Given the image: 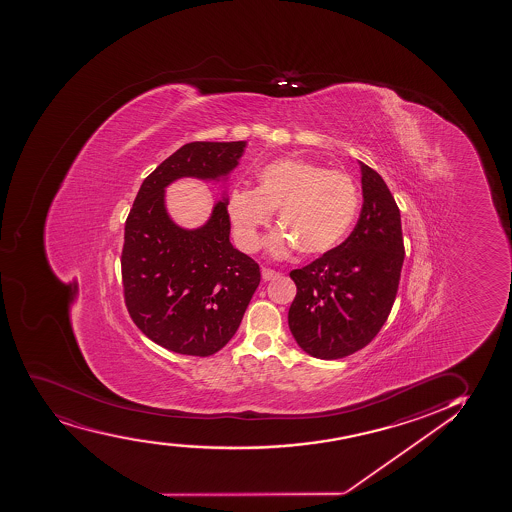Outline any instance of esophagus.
I'll use <instances>...</instances> for the list:
<instances>
[{"label":"esophagus","mask_w":512,"mask_h":512,"mask_svg":"<svg viewBox=\"0 0 512 512\" xmlns=\"http://www.w3.org/2000/svg\"><path fill=\"white\" fill-rule=\"evenodd\" d=\"M278 273L275 270H271V268H263L261 270V278L265 280V282H270V280H273V278H277Z\"/></svg>","instance_id":"34e87169"}]
</instances>
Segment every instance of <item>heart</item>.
I'll return each instance as SVG.
<instances>
[{"label":"heart","mask_w":512,"mask_h":512,"mask_svg":"<svg viewBox=\"0 0 512 512\" xmlns=\"http://www.w3.org/2000/svg\"><path fill=\"white\" fill-rule=\"evenodd\" d=\"M359 205V189L348 174L297 159L265 165L258 188H234L227 196L235 241L247 253L261 246V229L278 210L282 227L270 239L277 256L294 247L304 256L328 253L348 234Z\"/></svg>","instance_id":"heart-1"}]
</instances>
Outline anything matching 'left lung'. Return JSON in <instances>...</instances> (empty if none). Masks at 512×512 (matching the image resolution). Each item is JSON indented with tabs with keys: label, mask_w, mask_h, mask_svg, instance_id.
<instances>
[{
	"label": "left lung",
	"mask_w": 512,
	"mask_h": 512,
	"mask_svg": "<svg viewBox=\"0 0 512 512\" xmlns=\"http://www.w3.org/2000/svg\"><path fill=\"white\" fill-rule=\"evenodd\" d=\"M364 205L352 234L290 271L295 341L311 357L343 359L367 347L388 319L405 259L400 208L379 174L360 162Z\"/></svg>",
	"instance_id": "8db88e82"
}]
</instances>
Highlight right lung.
Returning a JSON list of instances; mask_svg holds the SVG:
<instances>
[{"mask_svg": "<svg viewBox=\"0 0 512 512\" xmlns=\"http://www.w3.org/2000/svg\"><path fill=\"white\" fill-rule=\"evenodd\" d=\"M246 141H193L145 177L124 225V304L143 335L181 355L208 357L229 343L258 288L259 265L229 241L227 201L200 229L172 222L164 189L179 177L218 179Z\"/></svg>", "mask_w": 512, "mask_h": 512, "instance_id": "obj_1", "label": "right lung"}]
</instances>
